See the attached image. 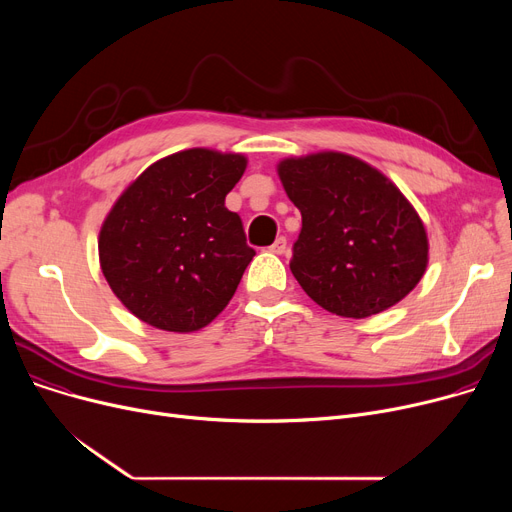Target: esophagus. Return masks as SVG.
<instances>
[{
	"label": "esophagus",
	"mask_w": 512,
	"mask_h": 512,
	"mask_svg": "<svg viewBox=\"0 0 512 512\" xmlns=\"http://www.w3.org/2000/svg\"><path fill=\"white\" fill-rule=\"evenodd\" d=\"M270 251H272V253H276V255L286 253V238H284V236H278L274 245L270 247Z\"/></svg>",
	"instance_id": "esophagus-1"
}]
</instances>
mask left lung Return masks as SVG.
Listing matches in <instances>:
<instances>
[{
  "label": "left lung",
  "instance_id": "1",
  "mask_svg": "<svg viewBox=\"0 0 512 512\" xmlns=\"http://www.w3.org/2000/svg\"><path fill=\"white\" fill-rule=\"evenodd\" d=\"M303 228L290 270L330 313L363 319L402 301L427 267V234L396 184L365 161L324 151L278 164Z\"/></svg>",
  "mask_w": 512,
  "mask_h": 512
}]
</instances>
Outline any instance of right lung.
Returning <instances> with one entry per match:
<instances>
[{"label":"right lung","mask_w":512,"mask_h":512,"mask_svg":"<svg viewBox=\"0 0 512 512\" xmlns=\"http://www.w3.org/2000/svg\"><path fill=\"white\" fill-rule=\"evenodd\" d=\"M247 157L186 149L134 180L99 232L101 272L122 305L166 332H197L234 297L255 251L224 201Z\"/></svg>","instance_id":"add662e5"}]
</instances>
